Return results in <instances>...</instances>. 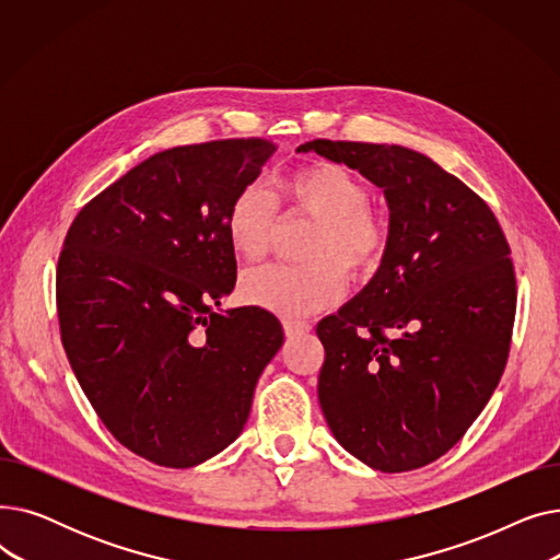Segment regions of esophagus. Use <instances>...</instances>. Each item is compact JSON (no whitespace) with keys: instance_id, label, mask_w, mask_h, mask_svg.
I'll return each instance as SVG.
<instances>
[{"instance_id":"34e87169","label":"esophagus","mask_w":560,"mask_h":560,"mask_svg":"<svg viewBox=\"0 0 560 560\" xmlns=\"http://www.w3.org/2000/svg\"><path fill=\"white\" fill-rule=\"evenodd\" d=\"M283 331L288 338H298V336H304L311 331V325L308 322H302V319H283Z\"/></svg>"}]
</instances>
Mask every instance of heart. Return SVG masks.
<instances>
[{"label": "heart", "mask_w": 560, "mask_h": 560, "mask_svg": "<svg viewBox=\"0 0 560 560\" xmlns=\"http://www.w3.org/2000/svg\"><path fill=\"white\" fill-rule=\"evenodd\" d=\"M283 195L290 206L317 220L308 249L313 262H270L249 270L241 281V295L283 317H304L340 300L341 264L354 277L376 268L388 247V224L368 209V186L338 163L317 161L295 170L283 182ZM277 211V197L268 188L260 184L241 188L224 218L231 249L245 260L260 258L268 252Z\"/></svg>", "instance_id": "b5f03b06"}]
</instances>
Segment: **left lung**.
<instances>
[{
    "label": "left lung",
    "mask_w": 560,
    "mask_h": 560,
    "mask_svg": "<svg viewBox=\"0 0 560 560\" xmlns=\"http://www.w3.org/2000/svg\"><path fill=\"white\" fill-rule=\"evenodd\" d=\"M384 190L388 247L376 275L319 319L322 413L338 443L381 472L450 452L506 368L515 319L511 247L488 203L401 144L311 140Z\"/></svg>",
    "instance_id": "8db88e82"
}]
</instances>
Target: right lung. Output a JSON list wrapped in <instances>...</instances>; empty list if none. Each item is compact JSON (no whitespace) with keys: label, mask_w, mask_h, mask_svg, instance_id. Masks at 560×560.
Listing matches in <instances>:
<instances>
[{"label":"right lung","mask_w":560,"mask_h":560,"mask_svg":"<svg viewBox=\"0 0 560 560\" xmlns=\"http://www.w3.org/2000/svg\"><path fill=\"white\" fill-rule=\"evenodd\" d=\"M277 152L262 138L172 147L74 218L56 270L68 361L117 443L195 467L243 433L283 345L265 308H218L235 285L224 218Z\"/></svg>","instance_id":"obj_1"}]
</instances>
